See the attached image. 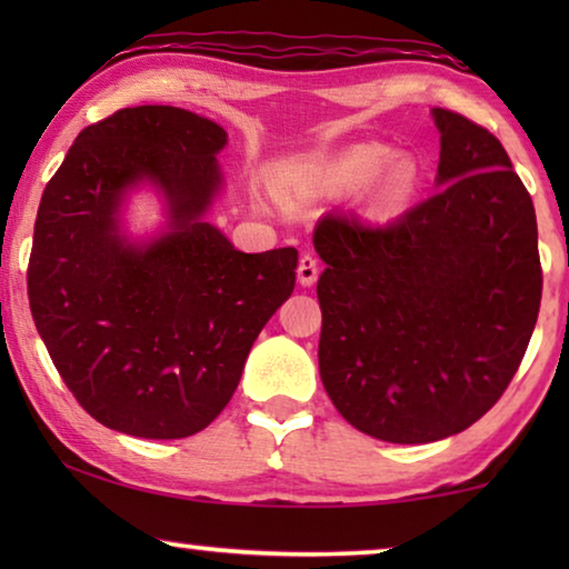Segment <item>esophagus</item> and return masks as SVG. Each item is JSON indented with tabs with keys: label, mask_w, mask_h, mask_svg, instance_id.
Wrapping results in <instances>:
<instances>
[{
	"label": "esophagus",
	"mask_w": 569,
	"mask_h": 569,
	"mask_svg": "<svg viewBox=\"0 0 569 569\" xmlns=\"http://www.w3.org/2000/svg\"><path fill=\"white\" fill-rule=\"evenodd\" d=\"M316 279H318V259L313 253H302L298 263V282L302 287H310L316 284Z\"/></svg>",
	"instance_id": "esophagus-1"
}]
</instances>
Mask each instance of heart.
Segmentation results:
<instances>
[{"label":"heart","mask_w":569,"mask_h":569,"mask_svg":"<svg viewBox=\"0 0 569 569\" xmlns=\"http://www.w3.org/2000/svg\"><path fill=\"white\" fill-rule=\"evenodd\" d=\"M393 158V152L383 144H360L339 154L331 166H326L318 176V183L326 191H355L376 182L370 197L372 212L391 214L407 207L419 186V166L407 154Z\"/></svg>","instance_id":"obj_1"}]
</instances>
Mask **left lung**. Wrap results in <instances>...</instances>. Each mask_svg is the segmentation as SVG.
Wrapping results in <instances>:
<instances>
[{
  "label": "left lung",
  "mask_w": 569,
  "mask_h": 569,
  "mask_svg": "<svg viewBox=\"0 0 569 569\" xmlns=\"http://www.w3.org/2000/svg\"><path fill=\"white\" fill-rule=\"evenodd\" d=\"M440 191L386 224L313 232L318 370L339 415L401 446L463 432L510 386L541 306L531 193L485 127L432 108Z\"/></svg>",
  "instance_id": "8db88e82"
}]
</instances>
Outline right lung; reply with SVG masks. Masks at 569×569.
<instances>
[{
	"mask_svg": "<svg viewBox=\"0 0 569 569\" xmlns=\"http://www.w3.org/2000/svg\"><path fill=\"white\" fill-rule=\"evenodd\" d=\"M224 144L220 123L183 108H121L80 131L41 197L30 313L80 407L116 432L204 430L295 290V248L243 253L204 220ZM142 182L167 199L169 220L131 241L120 207Z\"/></svg>",
	"mask_w": 569,
	"mask_h": 569,
	"instance_id": "obj_1",
	"label": "right lung"
}]
</instances>
